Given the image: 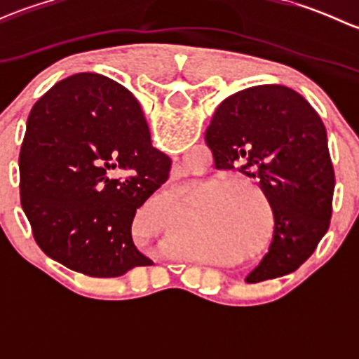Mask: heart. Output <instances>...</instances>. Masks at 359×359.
I'll return each mask as SVG.
<instances>
[{
    "instance_id": "heart-1",
    "label": "heart",
    "mask_w": 359,
    "mask_h": 359,
    "mask_svg": "<svg viewBox=\"0 0 359 359\" xmlns=\"http://www.w3.org/2000/svg\"><path fill=\"white\" fill-rule=\"evenodd\" d=\"M245 215L243 208L238 205H233V206H227L226 212L219 213V215H215V219H212V224L213 226H219V227H224L227 226V224H233L236 222V220H241V217Z\"/></svg>"
}]
</instances>
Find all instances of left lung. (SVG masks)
<instances>
[{"instance_id": "8db88e82", "label": "left lung", "mask_w": 359, "mask_h": 359, "mask_svg": "<svg viewBox=\"0 0 359 359\" xmlns=\"http://www.w3.org/2000/svg\"><path fill=\"white\" fill-rule=\"evenodd\" d=\"M126 99L140 109L128 90ZM205 142L215 168H236L255 179L273 208L269 252L245 281L259 283L299 269L332 219L335 175L318 112L288 86H250L220 102Z\"/></svg>"}]
</instances>
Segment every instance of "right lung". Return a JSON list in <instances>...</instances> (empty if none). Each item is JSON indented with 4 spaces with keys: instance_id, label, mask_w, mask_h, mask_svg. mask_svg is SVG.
I'll list each match as a JSON object with an SVG mask.
<instances>
[{
    "instance_id": "right-lung-1",
    "label": "right lung",
    "mask_w": 359,
    "mask_h": 359,
    "mask_svg": "<svg viewBox=\"0 0 359 359\" xmlns=\"http://www.w3.org/2000/svg\"><path fill=\"white\" fill-rule=\"evenodd\" d=\"M170 166L119 83L95 72L55 83L32 106L19 156L20 203L36 243L92 278L151 266L133 245L132 222Z\"/></svg>"
}]
</instances>
